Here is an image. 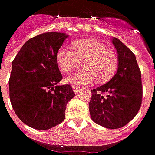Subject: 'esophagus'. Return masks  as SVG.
I'll use <instances>...</instances> for the list:
<instances>
[{"label":"esophagus","mask_w":155,"mask_h":155,"mask_svg":"<svg viewBox=\"0 0 155 155\" xmlns=\"http://www.w3.org/2000/svg\"><path fill=\"white\" fill-rule=\"evenodd\" d=\"M72 88H73V91L74 93H78L79 91H81V87L77 86H72Z\"/></svg>","instance_id":"34e87169"}]
</instances>
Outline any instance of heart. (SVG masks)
Instances as JSON below:
<instances>
[{
	"instance_id": "heart-1",
	"label": "heart",
	"mask_w": 155,
	"mask_h": 155,
	"mask_svg": "<svg viewBox=\"0 0 155 155\" xmlns=\"http://www.w3.org/2000/svg\"><path fill=\"white\" fill-rule=\"evenodd\" d=\"M73 51L61 47L56 53V62L65 74L72 72L83 62L84 70L66 78V82L76 86L91 84L93 81L104 83L113 77L118 69L119 58L116 52L108 49L102 42L84 39L72 44Z\"/></svg>"
}]
</instances>
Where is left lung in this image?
Here are the masks:
<instances>
[{"label": "left lung", "instance_id": "left-lung-1", "mask_svg": "<svg viewBox=\"0 0 155 155\" xmlns=\"http://www.w3.org/2000/svg\"><path fill=\"white\" fill-rule=\"evenodd\" d=\"M112 43L117 51V72L108 83L91 90L89 111L91 120L108 129L126 126L135 117L142 104L141 71L134 53L119 39Z\"/></svg>", "mask_w": 155, "mask_h": 155}]
</instances>
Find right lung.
<instances>
[{
    "label": "right lung",
    "instance_id": "right-lung-1",
    "mask_svg": "<svg viewBox=\"0 0 155 155\" xmlns=\"http://www.w3.org/2000/svg\"><path fill=\"white\" fill-rule=\"evenodd\" d=\"M66 34L47 32L29 39L12 61L9 79L12 106L22 121L36 130H48L65 119L66 105L74 97L56 62Z\"/></svg>",
    "mask_w": 155,
    "mask_h": 155
}]
</instances>
